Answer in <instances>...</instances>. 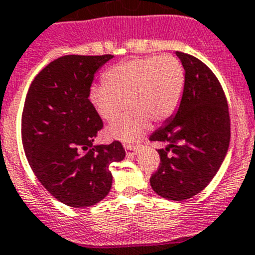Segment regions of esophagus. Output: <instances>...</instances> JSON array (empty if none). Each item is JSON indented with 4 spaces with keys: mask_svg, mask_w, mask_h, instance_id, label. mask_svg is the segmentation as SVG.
I'll use <instances>...</instances> for the list:
<instances>
[{
    "mask_svg": "<svg viewBox=\"0 0 255 255\" xmlns=\"http://www.w3.org/2000/svg\"><path fill=\"white\" fill-rule=\"evenodd\" d=\"M126 152H127V156H133V154L137 153V147L132 146V144H125Z\"/></svg>",
    "mask_w": 255,
    "mask_h": 255,
    "instance_id": "1",
    "label": "esophagus"
}]
</instances>
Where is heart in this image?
I'll use <instances>...</instances> for the list:
<instances>
[{
	"mask_svg": "<svg viewBox=\"0 0 255 255\" xmlns=\"http://www.w3.org/2000/svg\"><path fill=\"white\" fill-rule=\"evenodd\" d=\"M185 70L172 55L133 58L111 66L106 84L90 89V102L106 122H114L129 107L130 112L108 128L113 138L134 142L149 127L173 116L185 90Z\"/></svg>",
	"mask_w": 255,
	"mask_h": 255,
	"instance_id": "obj_1",
	"label": "heart"
}]
</instances>
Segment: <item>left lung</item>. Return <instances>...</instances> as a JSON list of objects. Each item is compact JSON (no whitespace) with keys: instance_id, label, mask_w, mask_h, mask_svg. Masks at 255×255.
I'll list each match as a JSON object with an SVG mask.
<instances>
[{"instance_id":"8db88e82","label":"left lung","mask_w":255,"mask_h":255,"mask_svg":"<svg viewBox=\"0 0 255 255\" xmlns=\"http://www.w3.org/2000/svg\"><path fill=\"white\" fill-rule=\"evenodd\" d=\"M185 69L181 103L166 126L149 135L165 142L161 162L149 182L156 194L182 201L203 191L216 175L230 142L225 93L215 74L201 60L176 51Z\"/></svg>"}]
</instances>
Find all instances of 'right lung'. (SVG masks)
Instances as JSON below:
<instances>
[{
  "mask_svg": "<svg viewBox=\"0 0 255 255\" xmlns=\"http://www.w3.org/2000/svg\"><path fill=\"white\" fill-rule=\"evenodd\" d=\"M113 55H65L28 88L21 117L26 158L42 186L65 205L88 208L112 187L109 166L125 158L120 141L93 146L103 121L89 101L95 71Z\"/></svg>",
  "mask_w": 255,
  "mask_h": 255,
  "instance_id": "add662e5",
  "label": "right lung"
}]
</instances>
